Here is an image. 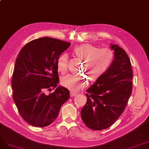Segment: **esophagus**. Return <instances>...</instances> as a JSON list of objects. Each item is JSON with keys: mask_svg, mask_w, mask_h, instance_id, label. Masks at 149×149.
<instances>
[{"mask_svg": "<svg viewBox=\"0 0 149 149\" xmlns=\"http://www.w3.org/2000/svg\"><path fill=\"white\" fill-rule=\"evenodd\" d=\"M77 95V93H76V92H70V97H74V96H75V95Z\"/></svg>", "mask_w": 149, "mask_h": 149, "instance_id": "esophagus-1", "label": "esophagus"}]
</instances>
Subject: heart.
I'll return each instance as SVG.
<instances>
[{
	"label": "heart",
	"mask_w": 149,
	"mask_h": 149,
	"mask_svg": "<svg viewBox=\"0 0 149 149\" xmlns=\"http://www.w3.org/2000/svg\"><path fill=\"white\" fill-rule=\"evenodd\" d=\"M74 54L78 58L84 60V70L87 72L90 79L96 80L103 76L111 67L114 60V52L109 48L99 49L97 46L85 43L76 46L73 49ZM68 56L64 53L57 61V70L65 74L68 70ZM64 87L77 92L86 87L88 84L85 77L69 74L63 77L61 80Z\"/></svg>",
	"instance_id": "b5f03b06"
}]
</instances>
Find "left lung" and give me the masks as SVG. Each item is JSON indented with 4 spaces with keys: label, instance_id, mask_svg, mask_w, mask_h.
Masks as SVG:
<instances>
[{
    "label": "left lung",
    "instance_id": "obj_1",
    "mask_svg": "<svg viewBox=\"0 0 149 149\" xmlns=\"http://www.w3.org/2000/svg\"><path fill=\"white\" fill-rule=\"evenodd\" d=\"M114 60L109 69L87 90V103L81 118L95 131L107 129L116 122L126 108L132 93L133 72L125 51L112 45Z\"/></svg>",
    "mask_w": 149,
    "mask_h": 149
}]
</instances>
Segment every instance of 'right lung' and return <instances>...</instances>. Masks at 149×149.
<instances>
[{
  "label": "right lung",
  "mask_w": 149,
  "mask_h": 149,
  "mask_svg": "<svg viewBox=\"0 0 149 149\" xmlns=\"http://www.w3.org/2000/svg\"><path fill=\"white\" fill-rule=\"evenodd\" d=\"M70 43L49 37L28 42L19 52L12 78V97L20 116L35 127L49 126L70 98L59 83L57 61ZM47 95V91L54 88Z\"/></svg>",
  "instance_id": "obj_1"
}]
</instances>
